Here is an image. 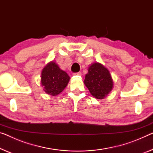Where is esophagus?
Wrapping results in <instances>:
<instances>
[{
  "label": "esophagus",
  "mask_w": 153,
  "mask_h": 153,
  "mask_svg": "<svg viewBox=\"0 0 153 153\" xmlns=\"http://www.w3.org/2000/svg\"><path fill=\"white\" fill-rule=\"evenodd\" d=\"M73 75H74V76H81V72H75V73H73Z\"/></svg>",
  "instance_id": "obj_1"
}]
</instances>
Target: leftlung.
Segmentation results:
<instances>
[{
    "label": "left lung",
    "mask_w": 153,
    "mask_h": 153,
    "mask_svg": "<svg viewBox=\"0 0 153 153\" xmlns=\"http://www.w3.org/2000/svg\"><path fill=\"white\" fill-rule=\"evenodd\" d=\"M84 83L91 94L97 99L104 98L113 88V81L109 70L98 63H94L89 68Z\"/></svg>",
    "instance_id": "obj_1"
}]
</instances>
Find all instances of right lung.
<instances>
[{"mask_svg": "<svg viewBox=\"0 0 153 153\" xmlns=\"http://www.w3.org/2000/svg\"><path fill=\"white\" fill-rule=\"evenodd\" d=\"M70 76L59 68L55 62L49 63L42 72L41 83L45 92L56 96L62 92L67 86Z\"/></svg>", "mask_w": 153, "mask_h": 153, "instance_id": "add662e5", "label": "right lung"}]
</instances>
